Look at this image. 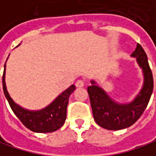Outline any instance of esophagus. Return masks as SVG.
Masks as SVG:
<instances>
[{
    "mask_svg": "<svg viewBox=\"0 0 156 156\" xmlns=\"http://www.w3.org/2000/svg\"><path fill=\"white\" fill-rule=\"evenodd\" d=\"M84 85H85V83H84L83 80H77V81L76 82V88H83Z\"/></svg>",
    "mask_w": 156,
    "mask_h": 156,
    "instance_id": "esophagus-1",
    "label": "esophagus"
}]
</instances>
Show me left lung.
Wrapping results in <instances>:
<instances>
[{"label": "left lung", "mask_w": 156, "mask_h": 156, "mask_svg": "<svg viewBox=\"0 0 156 156\" xmlns=\"http://www.w3.org/2000/svg\"><path fill=\"white\" fill-rule=\"evenodd\" d=\"M131 56L136 58L144 74L143 88L133 101L123 104L116 102L94 80H91V86L88 87L94 120L104 129L118 131L132 126L146 109L153 93V74L147 55L141 44H137Z\"/></svg>", "instance_id": "8db88e82"}]
</instances>
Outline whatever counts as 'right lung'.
<instances>
[{
	"label": "right lung",
	"mask_w": 156,
	"mask_h": 156,
	"mask_svg": "<svg viewBox=\"0 0 156 156\" xmlns=\"http://www.w3.org/2000/svg\"><path fill=\"white\" fill-rule=\"evenodd\" d=\"M5 69L6 62L4 64V71L2 76L3 93L13 113L26 128L34 133H44L55 132L63 126L66 118L68 98L76 90L75 85H71L68 89L63 91L45 108L39 111H29L16 104L9 95L5 84Z\"/></svg>",
	"instance_id": "obj_1"
}]
</instances>
